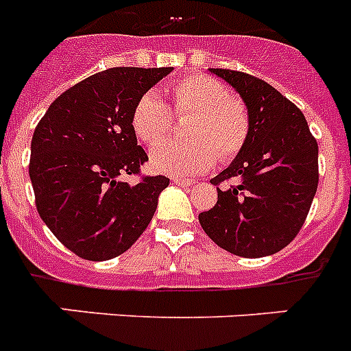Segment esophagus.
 <instances>
[{
  "mask_svg": "<svg viewBox=\"0 0 351 351\" xmlns=\"http://www.w3.org/2000/svg\"><path fill=\"white\" fill-rule=\"evenodd\" d=\"M176 185H180V187H191V185L195 184V180H185V178H173Z\"/></svg>",
  "mask_w": 351,
  "mask_h": 351,
  "instance_id": "34e87169",
  "label": "esophagus"
}]
</instances>
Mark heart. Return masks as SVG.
<instances>
[{"label": "heart", "instance_id": "b5f03b06", "mask_svg": "<svg viewBox=\"0 0 351 351\" xmlns=\"http://www.w3.org/2000/svg\"><path fill=\"white\" fill-rule=\"evenodd\" d=\"M178 115L193 113L187 124V142H167L151 153V166L175 176H193L209 169L216 160H229L247 142L250 119L238 97L207 75H187L171 88ZM167 104L156 92H146L131 111V128L147 146L160 144L171 130Z\"/></svg>", "mask_w": 351, "mask_h": 351}]
</instances>
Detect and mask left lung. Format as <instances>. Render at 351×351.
<instances>
[{"instance_id":"1","label":"left lung","mask_w":351,"mask_h":351,"mask_svg":"<svg viewBox=\"0 0 351 351\" xmlns=\"http://www.w3.org/2000/svg\"><path fill=\"white\" fill-rule=\"evenodd\" d=\"M243 99L250 119L245 146L210 184L236 178L218 189L213 209L198 215L218 247L241 258H263L285 249L303 227L319 182L317 141L294 102L258 77L209 68Z\"/></svg>"}]
</instances>
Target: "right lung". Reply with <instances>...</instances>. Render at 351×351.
<instances>
[{
	"instance_id": "add662e5",
	"label": "right lung",
	"mask_w": 351,
	"mask_h": 351,
	"mask_svg": "<svg viewBox=\"0 0 351 351\" xmlns=\"http://www.w3.org/2000/svg\"><path fill=\"white\" fill-rule=\"evenodd\" d=\"M171 70L121 66L90 75L57 97L36 126L28 173L37 213L73 254L121 256L155 215L169 178L124 180L147 162L131 111Z\"/></svg>"
}]
</instances>
